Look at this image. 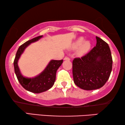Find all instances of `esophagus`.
<instances>
[{
  "label": "esophagus",
  "instance_id": "34e87169",
  "mask_svg": "<svg viewBox=\"0 0 125 125\" xmlns=\"http://www.w3.org/2000/svg\"><path fill=\"white\" fill-rule=\"evenodd\" d=\"M65 60H70V58L68 57H64Z\"/></svg>",
  "mask_w": 125,
  "mask_h": 125
}]
</instances>
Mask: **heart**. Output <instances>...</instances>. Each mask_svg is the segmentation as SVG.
<instances>
[{"mask_svg":"<svg viewBox=\"0 0 125 125\" xmlns=\"http://www.w3.org/2000/svg\"><path fill=\"white\" fill-rule=\"evenodd\" d=\"M84 41L83 37H80L75 41L72 44L73 49L78 48V53L80 55H83L89 52L91 48V44L89 41Z\"/></svg>","mask_w":125,"mask_h":125,"instance_id":"1","label":"heart"}]
</instances>
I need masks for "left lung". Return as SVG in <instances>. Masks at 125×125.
<instances>
[{
	"instance_id": "8db88e82",
	"label": "left lung",
	"mask_w": 125,
	"mask_h": 125,
	"mask_svg": "<svg viewBox=\"0 0 125 125\" xmlns=\"http://www.w3.org/2000/svg\"><path fill=\"white\" fill-rule=\"evenodd\" d=\"M97 44L88 53L74 58L72 62L73 81L83 90L101 88L110 77L113 60L108 44L96 36Z\"/></svg>"
}]
</instances>
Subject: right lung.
<instances>
[{"instance_id": "add662e5", "label": "right lung", "mask_w": 125, "mask_h": 125, "mask_svg": "<svg viewBox=\"0 0 125 125\" xmlns=\"http://www.w3.org/2000/svg\"><path fill=\"white\" fill-rule=\"evenodd\" d=\"M42 36H39L35 37L20 45L17 51L13 61L15 73L19 82L25 90L35 93H42L52 88L55 81L57 70L63 62L62 60H51L45 69L40 75L35 78H27L22 76L20 73L18 65V61L20 55L29 44L36 42Z\"/></svg>"}]
</instances>
